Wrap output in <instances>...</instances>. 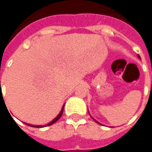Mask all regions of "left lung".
<instances>
[{"label": "left lung", "instance_id": "1", "mask_svg": "<svg viewBox=\"0 0 152 152\" xmlns=\"http://www.w3.org/2000/svg\"><path fill=\"white\" fill-rule=\"evenodd\" d=\"M138 57H139V58H140V57L139 55H138ZM93 119H94V118H93ZM94 120H95V119H94ZM95 121H96V122H97L98 124H100V123H99V122H98V121H96V120H95ZM100 125H101V124H100Z\"/></svg>", "mask_w": 152, "mask_h": 152}]
</instances>
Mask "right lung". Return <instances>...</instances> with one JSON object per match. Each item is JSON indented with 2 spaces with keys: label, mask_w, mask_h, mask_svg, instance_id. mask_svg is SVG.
<instances>
[{
  "label": "right lung",
  "mask_w": 152,
  "mask_h": 152,
  "mask_svg": "<svg viewBox=\"0 0 152 152\" xmlns=\"http://www.w3.org/2000/svg\"><path fill=\"white\" fill-rule=\"evenodd\" d=\"M64 105L63 106V107H62L61 110V112H60L59 114H58V115H57V117H56V118H55L52 121H50V122L49 123V124H47V125H30V124H27V123H25V124L27 125H29V126H31V127H34V128H42V127H45V126H50V125H53V123L56 122V121H57L58 120V119H59L61 117L62 113H63V110H64Z\"/></svg>",
  "instance_id": "add662e5"
}]
</instances>
